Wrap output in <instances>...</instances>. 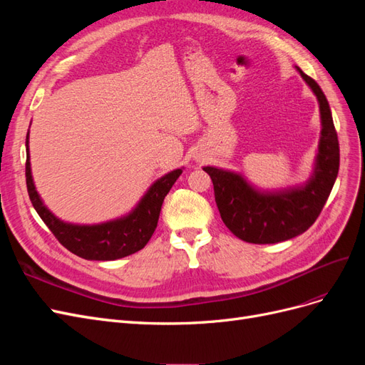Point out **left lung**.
<instances>
[{
    "label": "left lung",
    "mask_w": 365,
    "mask_h": 365,
    "mask_svg": "<svg viewBox=\"0 0 365 365\" xmlns=\"http://www.w3.org/2000/svg\"><path fill=\"white\" fill-rule=\"evenodd\" d=\"M300 73L319 105L322 132L314 169L304 184L280 190H262L244 175L205 165L213 181L215 200L227 228L250 244H277L292 239L311 227L332 192L339 169V145L332 113L322 88Z\"/></svg>",
    "instance_id": "left-lung-1"
}]
</instances>
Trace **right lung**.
Wrapping results in <instances>:
<instances>
[{"instance_id":"right-lung-1","label":"right lung","mask_w":365,"mask_h":365,"mask_svg":"<svg viewBox=\"0 0 365 365\" xmlns=\"http://www.w3.org/2000/svg\"><path fill=\"white\" fill-rule=\"evenodd\" d=\"M26 152V181L33 207L61 244L86 260H117L145 248L157 228L164 197L184 169H175L163 175L141 196L138 204L123 216L91 225L71 224L54 216L36 190L31 176L29 132Z\"/></svg>"}]
</instances>
